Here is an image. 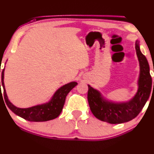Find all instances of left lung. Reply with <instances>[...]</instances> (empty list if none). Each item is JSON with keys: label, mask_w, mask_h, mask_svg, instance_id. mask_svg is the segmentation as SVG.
I'll use <instances>...</instances> for the list:
<instances>
[{"label": "left lung", "mask_w": 154, "mask_h": 154, "mask_svg": "<svg viewBox=\"0 0 154 154\" xmlns=\"http://www.w3.org/2000/svg\"><path fill=\"white\" fill-rule=\"evenodd\" d=\"M136 50L140 63V77L138 81L139 88L136 95L131 101L120 104L106 102L102 98L99 92L88 85V100L89 105L92 112L97 119L111 124L128 122L140 113L149 100L151 90H153V82L150 75L149 64L146 57L140 51L138 42L136 43Z\"/></svg>", "instance_id": "left-lung-1"}]
</instances>
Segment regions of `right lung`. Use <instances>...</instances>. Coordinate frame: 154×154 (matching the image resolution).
<instances>
[{
  "instance_id": "right-lung-1",
  "label": "right lung",
  "mask_w": 154,
  "mask_h": 154,
  "mask_svg": "<svg viewBox=\"0 0 154 154\" xmlns=\"http://www.w3.org/2000/svg\"><path fill=\"white\" fill-rule=\"evenodd\" d=\"M3 78H4V69H3L1 73L0 90L1 92V86H3V95H4L5 102L6 103V105H8V108L13 112H14L15 114L23 118V119L32 122L48 121V120H53L58 117L60 115L61 112H62L63 107H64L66 95L77 85V82H72L67 85H64L55 92L53 97L51 98V101L49 103H46V104L36 105V106L29 107V108H19V107L14 106L8 99L5 90ZM2 98H3V97H2Z\"/></svg>"
}]
</instances>
